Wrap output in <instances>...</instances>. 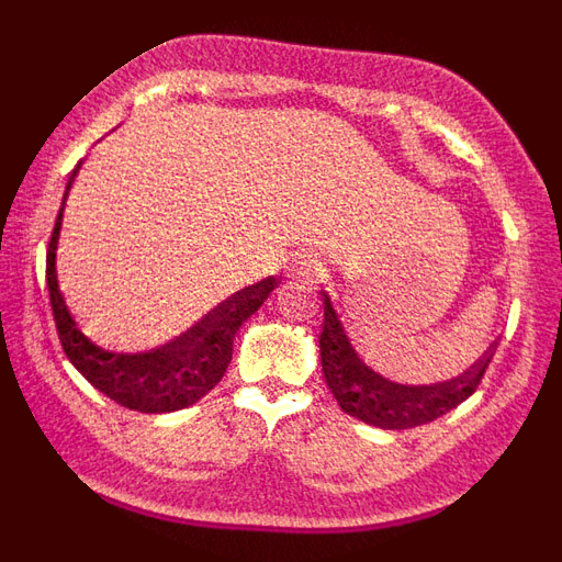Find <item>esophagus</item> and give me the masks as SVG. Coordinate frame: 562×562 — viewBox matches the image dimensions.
I'll list each match as a JSON object with an SVG mask.
<instances>
[{"instance_id":"esophagus-1","label":"esophagus","mask_w":562,"mask_h":562,"mask_svg":"<svg viewBox=\"0 0 562 562\" xmlns=\"http://www.w3.org/2000/svg\"><path fill=\"white\" fill-rule=\"evenodd\" d=\"M312 270H315V258L306 256V252H304V256L292 258V265L286 267V276H290V278H306Z\"/></svg>"}]
</instances>
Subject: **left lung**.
<instances>
[{"label":"left lung","instance_id":"8db88e82","mask_svg":"<svg viewBox=\"0 0 562 562\" xmlns=\"http://www.w3.org/2000/svg\"><path fill=\"white\" fill-rule=\"evenodd\" d=\"M317 342H321V366H324L326 385L335 394L337 405L355 419L382 430H408L416 425H428L453 411L467 396H473L486 366L493 360V349H490L475 362L473 371L467 369L456 380L434 382V385H405V382L389 380L362 360L355 340L346 331L340 312L326 292L324 329H321Z\"/></svg>","mask_w":562,"mask_h":562}]
</instances>
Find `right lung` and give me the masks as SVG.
<instances>
[{
	"instance_id": "add662e5",
	"label": "right lung",
	"mask_w": 562,
	"mask_h": 562,
	"mask_svg": "<svg viewBox=\"0 0 562 562\" xmlns=\"http://www.w3.org/2000/svg\"><path fill=\"white\" fill-rule=\"evenodd\" d=\"M78 168L81 162L69 173L56 227L49 233L47 245V290L64 355L101 394H106L123 408L140 411V414H171V411L188 408L193 402H200L207 391H213V385L225 376L238 326L270 297V292L278 286V278H265L258 284L238 290L216 310L207 312L186 335L173 337L160 349L140 351V355H117V351L101 349L76 324V317L64 301L61 286H58L56 270L64 205H67L69 188L78 177Z\"/></svg>"
}]
</instances>
